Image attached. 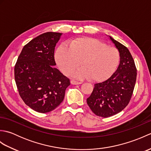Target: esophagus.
<instances>
[{
  "label": "esophagus",
  "instance_id": "1",
  "mask_svg": "<svg viewBox=\"0 0 151 151\" xmlns=\"http://www.w3.org/2000/svg\"><path fill=\"white\" fill-rule=\"evenodd\" d=\"M70 83H71V84L73 85H78V84H81L82 82L76 81H75V80H72V81H70Z\"/></svg>",
  "mask_w": 151,
  "mask_h": 151
}]
</instances>
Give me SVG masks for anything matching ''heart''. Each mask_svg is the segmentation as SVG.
<instances>
[{
  "mask_svg": "<svg viewBox=\"0 0 151 151\" xmlns=\"http://www.w3.org/2000/svg\"><path fill=\"white\" fill-rule=\"evenodd\" d=\"M69 45H61L55 52L58 65L66 75L77 68L81 61L82 68L72 75L99 82L110 77L119 63L120 55L116 48L95 38L78 37L69 40Z\"/></svg>",
  "mask_w": 151,
  "mask_h": 151,
  "instance_id": "obj_1",
  "label": "heart"
}]
</instances>
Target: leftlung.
Instances as JSON below:
<instances>
[{
	"mask_svg": "<svg viewBox=\"0 0 151 151\" xmlns=\"http://www.w3.org/2000/svg\"><path fill=\"white\" fill-rule=\"evenodd\" d=\"M120 55V63L110 78L94 85L87 103L98 116L108 117L121 111L129 103L136 81V68L129 50L111 36Z\"/></svg>",
	"mask_w": 151,
	"mask_h": 151,
	"instance_id": "left-lung-1",
	"label": "left lung"
}]
</instances>
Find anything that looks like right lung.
I'll return each instance as SVG.
<instances>
[{"label": "right lung", "instance_id": "add662e5", "mask_svg": "<svg viewBox=\"0 0 151 151\" xmlns=\"http://www.w3.org/2000/svg\"><path fill=\"white\" fill-rule=\"evenodd\" d=\"M62 33L49 32L22 48L15 65L16 85L22 101L34 111L47 113L64 99L70 81L55 68L54 49Z\"/></svg>", "mask_w": 151, "mask_h": 151}]
</instances>
